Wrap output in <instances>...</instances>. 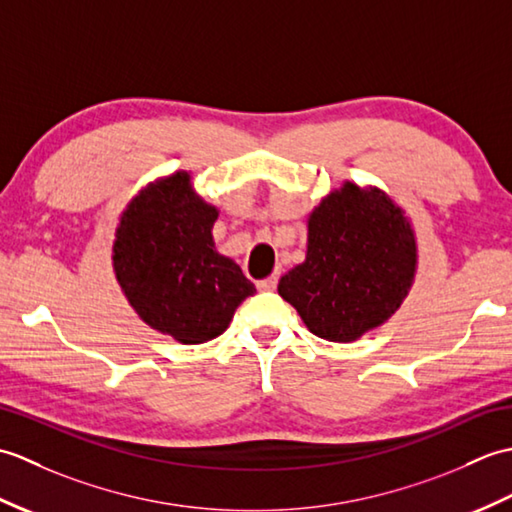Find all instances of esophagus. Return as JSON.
Returning a JSON list of instances; mask_svg holds the SVG:
<instances>
[{
	"instance_id": "obj_1",
	"label": "esophagus",
	"mask_w": 512,
	"mask_h": 512,
	"mask_svg": "<svg viewBox=\"0 0 512 512\" xmlns=\"http://www.w3.org/2000/svg\"><path fill=\"white\" fill-rule=\"evenodd\" d=\"M277 281H279V275H270V277H266V279H262V281H257V288L259 290H275L277 288Z\"/></svg>"
}]
</instances>
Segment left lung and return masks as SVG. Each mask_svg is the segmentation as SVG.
Returning a JSON list of instances; mask_svg holds the SVG:
<instances>
[{
  "label": "left lung",
  "instance_id": "obj_1",
  "mask_svg": "<svg viewBox=\"0 0 512 512\" xmlns=\"http://www.w3.org/2000/svg\"><path fill=\"white\" fill-rule=\"evenodd\" d=\"M416 266L405 211L385 191L345 182L310 213L306 262L288 270L277 290L312 334L350 343L400 308Z\"/></svg>",
  "mask_w": 512,
  "mask_h": 512
}]
</instances>
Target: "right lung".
I'll use <instances>...</instances> for the list:
<instances>
[{
	"label": "right lung",
	"instance_id": "obj_1",
	"mask_svg": "<svg viewBox=\"0 0 512 512\" xmlns=\"http://www.w3.org/2000/svg\"><path fill=\"white\" fill-rule=\"evenodd\" d=\"M220 211L193 191L187 171L147 184L116 228L112 264L129 306L178 343L220 336L239 303L255 295L231 257L215 250Z\"/></svg>",
	"mask_w": 512,
	"mask_h": 512
}]
</instances>
